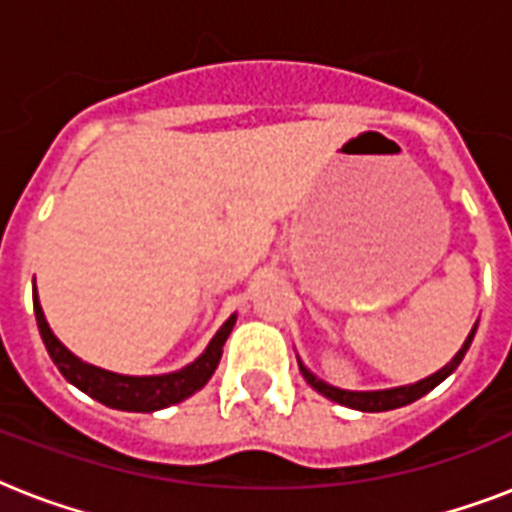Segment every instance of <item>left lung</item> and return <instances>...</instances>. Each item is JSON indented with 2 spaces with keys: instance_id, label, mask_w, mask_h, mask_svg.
<instances>
[{
  "instance_id": "left-lung-1",
  "label": "left lung",
  "mask_w": 512,
  "mask_h": 512,
  "mask_svg": "<svg viewBox=\"0 0 512 512\" xmlns=\"http://www.w3.org/2000/svg\"><path fill=\"white\" fill-rule=\"evenodd\" d=\"M476 329H478V321H476V327L470 329V335L465 337V342H462V348L454 353L452 361H449L446 366H441L436 374H430V377H425V380L412 382V385H398V388L342 390V388H335V385H329V382H324L321 377H316V374H313L311 369L300 361V358H297V364H300V372H303L305 382H308L316 393L327 396L329 401L350 406V409H358V412H390V409H398V406L412 404V401L422 398L425 393H430L436 385H441V382H444L446 377L460 366V361L465 358V353H468L470 342H473V337H476Z\"/></svg>"
}]
</instances>
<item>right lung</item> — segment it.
<instances>
[{"mask_svg":"<svg viewBox=\"0 0 512 512\" xmlns=\"http://www.w3.org/2000/svg\"><path fill=\"white\" fill-rule=\"evenodd\" d=\"M34 316L39 324V335L44 340V348L60 369V374L66 377L71 385L92 396L100 404L111 406V409H122V412H159L172 404H180L188 396H193L196 390H201L209 382V377L215 374L220 356H223V345L231 335L233 324H236V313L225 321L223 327L217 329V335L209 340L196 361H191L183 369L170 374H148V377H135V374H119L100 369L95 364H87L79 356H74L63 342L55 337L47 319H44L42 305H39V295H36L34 281Z\"/></svg>","mask_w":512,"mask_h":512,"instance_id":"right-lung-1","label":"right lung"}]
</instances>
